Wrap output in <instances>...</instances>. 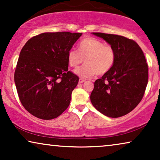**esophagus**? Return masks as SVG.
<instances>
[{"mask_svg":"<svg viewBox=\"0 0 160 160\" xmlns=\"http://www.w3.org/2000/svg\"><path fill=\"white\" fill-rule=\"evenodd\" d=\"M84 82H85V79H84V78H79V80H78V82H79L80 84H82V83Z\"/></svg>","mask_w":160,"mask_h":160,"instance_id":"34e87169","label":"esophagus"}]
</instances>
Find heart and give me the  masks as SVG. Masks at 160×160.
I'll list each match as a JSON object with an SVG mask.
<instances>
[{
	"label": "heart",
	"instance_id": "b5f03b06",
	"mask_svg": "<svg viewBox=\"0 0 160 160\" xmlns=\"http://www.w3.org/2000/svg\"><path fill=\"white\" fill-rule=\"evenodd\" d=\"M85 65L76 70L75 73L82 78L104 75L112 68L117 60V52L111 45H105L99 39L87 37L80 41L78 51L71 49L67 53L68 64L77 68L82 63Z\"/></svg>",
	"mask_w": 160,
	"mask_h": 160
}]
</instances>
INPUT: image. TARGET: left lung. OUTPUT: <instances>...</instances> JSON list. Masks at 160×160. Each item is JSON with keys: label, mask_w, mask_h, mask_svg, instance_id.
Returning <instances> with one entry per match:
<instances>
[{"label": "left lung", "mask_w": 160, "mask_h": 160, "mask_svg": "<svg viewBox=\"0 0 160 160\" xmlns=\"http://www.w3.org/2000/svg\"><path fill=\"white\" fill-rule=\"evenodd\" d=\"M114 48L113 67L95 82L92 104L108 117L128 114L144 95L148 84V64L139 45L132 39L113 34L92 32Z\"/></svg>", "instance_id": "1"}]
</instances>
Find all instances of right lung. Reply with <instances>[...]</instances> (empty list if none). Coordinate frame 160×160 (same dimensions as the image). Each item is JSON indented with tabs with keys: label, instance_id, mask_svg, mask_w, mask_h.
Masks as SVG:
<instances>
[{
	"label": "right lung",
	"instance_id": "add662e5",
	"mask_svg": "<svg viewBox=\"0 0 160 160\" xmlns=\"http://www.w3.org/2000/svg\"><path fill=\"white\" fill-rule=\"evenodd\" d=\"M82 32H44L29 39L22 49L14 73L19 100L41 119L59 117L69 106L78 77L68 71L67 53Z\"/></svg>",
	"mask_w": 160,
	"mask_h": 160
}]
</instances>
